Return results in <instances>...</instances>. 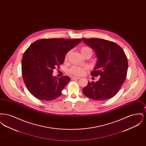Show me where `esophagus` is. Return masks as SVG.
I'll use <instances>...</instances> for the list:
<instances>
[{
  "mask_svg": "<svg viewBox=\"0 0 146 146\" xmlns=\"http://www.w3.org/2000/svg\"><path fill=\"white\" fill-rule=\"evenodd\" d=\"M71 79H72V80H76V79H79L80 78L77 77V76H72Z\"/></svg>",
  "mask_w": 146,
  "mask_h": 146,
  "instance_id": "esophagus-1",
  "label": "esophagus"
}]
</instances>
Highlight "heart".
<instances>
[{
	"mask_svg": "<svg viewBox=\"0 0 146 146\" xmlns=\"http://www.w3.org/2000/svg\"><path fill=\"white\" fill-rule=\"evenodd\" d=\"M80 52L82 54L84 55L86 53H90L91 55L92 54V50L91 48L90 47L88 46H84L83 47L81 48L80 49ZM70 51H68L65 56V60H67L68 56L70 55ZM87 70L86 67H78V66H73L72 67L70 70H68V73L70 74L74 75V76H82L85 73V71Z\"/></svg>",
	"mask_w": 146,
	"mask_h": 146,
	"instance_id": "heart-1",
	"label": "heart"
}]
</instances>
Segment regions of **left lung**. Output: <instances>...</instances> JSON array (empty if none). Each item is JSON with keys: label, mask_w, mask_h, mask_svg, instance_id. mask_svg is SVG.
I'll list each match as a JSON object with an SVG mask.
<instances>
[{"label": "left lung", "mask_w": 146, "mask_h": 146, "mask_svg": "<svg viewBox=\"0 0 146 146\" xmlns=\"http://www.w3.org/2000/svg\"><path fill=\"white\" fill-rule=\"evenodd\" d=\"M95 52L97 63L92 76H100L96 82H88L84 94L95 101H104L114 97L126 78L128 61L122 48L115 42L98 38H82Z\"/></svg>", "instance_id": "1"}]
</instances>
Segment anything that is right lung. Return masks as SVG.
Listing matches in <instances>:
<instances>
[{
	"label": "right lung",
	"mask_w": 146,
	"mask_h": 146,
	"mask_svg": "<svg viewBox=\"0 0 146 146\" xmlns=\"http://www.w3.org/2000/svg\"><path fill=\"white\" fill-rule=\"evenodd\" d=\"M80 42V39H42L28 47L22 59V75L33 96L48 101L61 95L70 79L67 76L54 77L53 70L60 67L66 54Z\"/></svg>",
	"instance_id": "right-lung-1"
}]
</instances>
